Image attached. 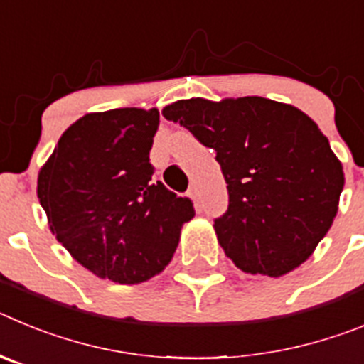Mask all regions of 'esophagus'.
I'll list each match as a JSON object with an SVG mask.
<instances>
[{"instance_id":"1","label":"esophagus","mask_w":364,"mask_h":364,"mask_svg":"<svg viewBox=\"0 0 364 364\" xmlns=\"http://www.w3.org/2000/svg\"><path fill=\"white\" fill-rule=\"evenodd\" d=\"M197 195H198L197 188H191V189H189V197H191L193 200H197Z\"/></svg>"}]
</instances>
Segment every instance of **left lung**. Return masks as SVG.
I'll return each instance as SVG.
<instances>
[{"label": "left lung", "mask_w": 364, "mask_h": 364, "mask_svg": "<svg viewBox=\"0 0 364 364\" xmlns=\"http://www.w3.org/2000/svg\"><path fill=\"white\" fill-rule=\"evenodd\" d=\"M162 114L217 151L230 204L213 228L226 257L253 275L299 268L332 228L345 186L319 125L262 96L178 100Z\"/></svg>", "instance_id": "obj_1"}]
</instances>
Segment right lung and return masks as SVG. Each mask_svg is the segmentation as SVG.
<instances>
[{"mask_svg":"<svg viewBox=\"0 0 364 364\" xmlns=\"http://www.w3.org/2000/svg\"><path fill=\"white\" fill-rule=\"evenodd\" d=\"M159 124L154 107L89 112L67 127L38 173L50 231L100 279L140 284L159 275L195 217L189 198L153 180Z\"/></svg>","mask_w":364,"mask_h":364,"instance_id":"obj_1","label":"right lung"}]
</instances>
